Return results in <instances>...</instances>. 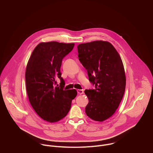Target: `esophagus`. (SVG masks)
<instances>
[{"label": "esophagus", "instance_id": "1", "mask_svg": "<svg viewBox=\"0 0 153 153\" xmlns=\"http://www.w3.org/2000/svg\"><path fill=\"white\" fill-rule=\"evenodd\" d=\"M77 93L79 94H82L83 93V90H77Z\"/></svg>", "mask_w": 153, "mask_h": 153}]
</instances>
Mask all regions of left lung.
Here are the masks:
<instances>
[{
  "label": "left lung",
  "mask_w": 153,
  "mask_h": 153,
  "mask_svg": "<svg viewBox=\"0 0 153 153\" xmlns=\"http://www.w3.org/2000/svg\"><path fill=\"white\" fill-rule=\"evenodd\" d=\"M79 60L88 72L95 89L85 90L89 102L85 113L103 122L112 116L125 93L126 77L122 60L110 42L97 40L77 46Z\"/></svg>",
  "instance_id": "obj_1"
}]
</instances>
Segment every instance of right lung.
Here are the masks:
<instances>
[{
	"label": "right lung",
	"instance_id": "1",
	"mask_svg": "<svg viewBox=\"0 0 153 153\" xmlns=\"http://www.w3.org/2000/svg\"><path fill=\"white\" fill-rule=\"evenodd\" d=\"M74 43L42 42L33 50L25 72L26 88L29 101L36 113L44 120L56 122L69 112L76 90H64L61 77L62 59L69 54ZM61 80L60 87L55 86Z\"/></svg>",
	"mask_w": 153,
	"mask_h": 153
}]
</instances>
